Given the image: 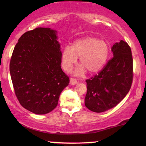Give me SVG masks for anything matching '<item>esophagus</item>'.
Segmentation results:
<instances>
[{
    "instance_id": "esophagus-1",
    "label": "esophagus",
    "mask_w": 146,
    "mask_h": 146,
    "mask_svg": "<svg viewBox=\"0 0 146 146\" xmlns=\"http://www.w3.org/2000/svg\"><path fill=\"white\" fill-rule=\"evenodd\" d=\"M77 83H78V81L76 80V79H75V78L70 79V84H71L75 85V84H76Z\"/></svg>"
}]
</instances>
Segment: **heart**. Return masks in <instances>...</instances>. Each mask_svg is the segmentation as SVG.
Wrapping results in <instances>:
<instances>
[{"label": "heart", "instance_id": "1", "mask_svg": "<svg viewBox=\"0 0 146 146\" xmlns=\"http://www.w3.org/2000/svg\"><path fill=\"white\" fill-rule=\"evenodd\" d=\"M110 48L106 42L95 37H86L73 42L72 46H66L62 53V62L64 69L70 71L80 57L82 65L76 71V74L82 75L88 71L97 73L106 62Z\"/></svg>", "mask_w": 146, "mask_h": 146}]
</instances>
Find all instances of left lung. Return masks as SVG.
<instances>
[{"mask_svg": "<svg viewBox=\"0 0 146 146\" xmlns=\"http://www.w3.org/2000/svg\"><path fill=\"white\" fill-rule=\"evenodd\" d=\"M113 57L104 67L86 80L84 99L88 109L102 113L113 108L125 98L133 80V60L128 43L121 40L112 47Z\"/></svg>", "mask_w": 146, "mask_h": 146, "instance_id": "left-lung-1", "label": "left lung"}]
</instances>
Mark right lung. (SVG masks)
<instances>
[{
    "label": "right lung",
    "instance_id": "add662e5",
    "mask_svg": "<svg viewBox=\"0 0 146 146\" xmlns=\"http://www.w3.org/2000/svg\"><path fill=\"white\" fill-rule=\"evenodd\" d=\"M57 31L38 27L25 32L15 46L9 64L13 86L23 108L38 115L50 113L69 83L61 68Z\"/></svg>",
    "mask_w": 146,
    "mask_h": 146
}]
</instances>
